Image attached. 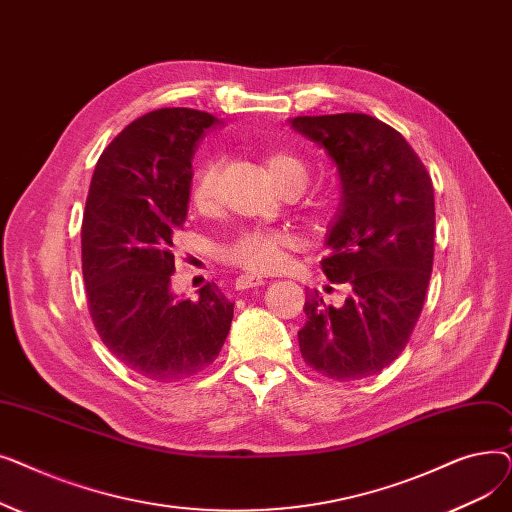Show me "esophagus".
Wrapping results in <instances>:
<instances>
[{
	"instance_id": "esophagus-1",
	"label": "esophagus",
	"mask_w": 512,
	"mask_h": 512,
	"mask_svg": "<svg viewBox=\"0 0 512 512\" xmlns=\"http://www.w3.org/2000/svg\"><path fill=\"white\" fill-rule=\"evenodd\" d=\"M265 280L263 276L257 274H242L236 278V288L238 290H245V288H253V286H261Z\"/></svg>"
}]
</instances>
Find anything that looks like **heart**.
I'll return each mask as SVG.
<instances>
[{"mask_svg":"<svg viewBox=\"0 0 512 512\" xmlns=\"http://www.w3.org/2000/svg\"><path fill=\"white\" fill-rule=\"evenodd\" d=\"M265 166L284 193L288 188H303L309 182V166L305 159L290 151H274L267 155ZM220 159H207L193 176L191 199L197 207L213 203L220 182ZM297 245V238L284 230H247L238 234L222 249V257L251 272H270L284 261V253Z\"/></svg>","mask_w":512,"mask_h":512,"instance_id":"obj_1","label":"heart"}]
</instances>
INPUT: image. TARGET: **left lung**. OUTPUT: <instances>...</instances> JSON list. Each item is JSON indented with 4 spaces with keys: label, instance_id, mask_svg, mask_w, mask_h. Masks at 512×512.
Returning a JSON list of instances; mask_svg holds the SVG:
<instances>
[{
    "label": "left lung",
    "instance_id": "1",
    "mask_svg": "<svg viewBox=\"0 0 512 512\" xmlns=\"http://www.w3.org/2000/svg\"><path fill=\"white\" fill-rule=\"evenodd\" d=\"M290 126L336 164L342 197L321 270L351 286L340 307L307 294L301 355L326 378L361 380L405 351L421 315L434 265V184L405 137L378 118L299 116Z\"/></svg>",
    "mask_w": 512,
    "mask_h": 512
}]
</instances>
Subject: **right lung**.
<instances>
[{
    "label": "right lung",
    "mask_w": 512,
    "mask_h": 512,
    "mask_svg": "<svg viewBox=\"0 0 512 512\" xmlns=\"http://www.w3.org/2000/svg\"><path fill=\"white\" fill-rule=\"evenodd\" d=\"M220 120L161 107L130 122L101 153L83 215V276L99 338L153 382L197 375L220 355L234 317L215 282L178 299L172 236L191 197V159Z\"/></svg>",
    "instance_id": "1"
}]
</instances>
